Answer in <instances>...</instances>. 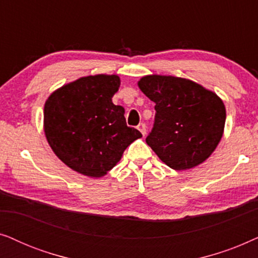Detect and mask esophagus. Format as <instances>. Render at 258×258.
<instances>
[{
  "mask_svg": "<svg viewBox=\"0 0 258 258\" xmlns=\"http://www.w3.org/2000/svg\"><path fill=\"white\" fill-rule=\"evenodd\" d=\"M137 128H139V130H140L141 134H142L143 136L146 135V134H147V125H146V123H140Z\"/></svg>",
  "mask_w": 258,
  "mask_h": 258,
  "instance_id": "esophagus-1",
  "label": "esophagus"
}]
</instances>
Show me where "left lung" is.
Wrapping results in <instances>:
<instances>
[{
  "mask_svg": "<svg viewBox=\"0 0 258 258\" xmlns=\"http://www.w3.org/2000/svg\"><path fill=\"white\" fill-rule=\"evenodd\" d=\"M139 87L156 104L146 142L161 161L175 170L206 161L223 135L225 107L221 98L192 81L174 76H144Z\"/></svg>",
  "mask_w": 258,
  "mask_h": 258,
  "instance_id": "1",
  "label": "left lung"
}]
</instances>
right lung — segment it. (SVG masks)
<instances>
[{
    "instance_id": "add662e5",
    "label": "right lung",
    "mask_w": 258,
    "mask_h": 258,
    "mask_svg": "<svg viewBox=\"0 0 258 258\" xmlns=\"http://www.w3.org/2000/svg\"><path fill=\"white\" fill-rule=\"evenodd\" d=\"M119 77L79 79L52 93L44 104V133L63 163L80 174L102 177L121 160L123 151L142 137L126 125L124 108L111 98Z\"/></svg>"
}]
</instances>
